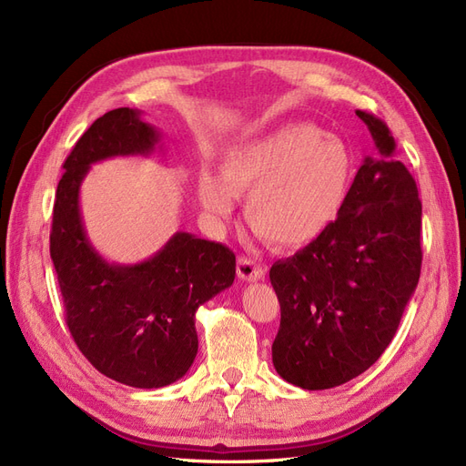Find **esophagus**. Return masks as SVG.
Here are the masks:
<instances>
[{"label":"esophagus","instance_id":"obj_1","mask_svg":"<svg viewBox=\"0 0 466 466\" xmlns=\"http://www.w3.org/2000/svg\"><path fill=\"white\" fill-rule=\"evenodd\" d=\"M264 268L258 266L255 260L241 257L237 260V276L243 281H258L264 278Z\"/></svg>","mask_w":466,"mask_h":466}]
</instances>
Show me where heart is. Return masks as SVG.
Listing matches in <instances>:
<instances>
[{
    "label": "heart",
    "instance_id": "heart-1",
    "mask_svg": "<svg viewBox=\"0 0 466 466\" xmlns=\"http://www.w3.org/2000/svg\"><path fill=\"white\" fill-rule=\"evenodd\" d=\"M351 180L354 155L340 136L291 122L225 149L219 177L200 173L198 198L211 218L223 219L235 196H247L250 228L279 250H298L330 229Z\"/></svg>",
    "mask_w": 466,
    "mask_h": 466
}]
</instances>
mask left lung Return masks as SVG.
Here are the masks:
<instances>
[{
    "instance_id": "left-lung-1",
    "label": "left lung",
    "mask_w": 466,
    "mask_h": 466,
    "mask_svg": "<svg viewBox=\"0 0 466 466\" xmlns=\"http://www.w3.org/2000/svg\"><path fill=\"white\" fill-rule=\"evenodd\" d=\"M375 142L330 229L270 268L279 301L278 375L307 390L348 383L380 358L416 291L421 202L385 122L358 110Z\"/></svg>"
}]
</instances>
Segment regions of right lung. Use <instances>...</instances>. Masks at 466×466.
Listing matches in <instances>:
<instances>
[{"label": "right lung", "instance_id": "obj_1", "mask_svg": "<svg viewBox=\"0 0 466 466\" xmlns=\"http://www.w3.org/2000/svg\"><path fill=\"white\" fill-rule=\"evenodd\" d=\"M137 108L96 118L64 163L54 202L50 257L66 320L81 354L103 375L136 389H161L185 377L198 354L196 311L231 288L235 255L221 243L177 231L153 257L108 262L89 241L79 190L91 165L151 155L161 132Z\"/></svg>", "mask_w": 466, "mask_h": 466}]
</instances>
